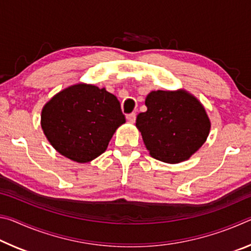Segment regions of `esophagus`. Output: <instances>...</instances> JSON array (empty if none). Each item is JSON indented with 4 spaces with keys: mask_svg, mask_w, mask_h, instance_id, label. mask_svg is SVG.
I'll list each match as a JSON object with an SVG mask.
<instances>
[{
    "mask_svg": "<svg viewBox=\"0 0 251 251\" xmlns=\"http://www.w3.org/2000/svg\"><path fill=\"white\" fill-rule=\"evenodd\" d=\"M127 120H128L129 123H134L136 121V114L135 113H130L127 115Z\"/></svg>",
    "mask_w": 251,
    "mask_h": 251,
    "instance_id": "obj_1",
    "label": "esophagus"
}]
</instances>
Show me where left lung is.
<instances>
[{"mask_svg":"<svg viewBox=\"0 0 251 251\" xmlns=\"http://www.w3.org/2000/svg\"><path fill=\"white\" fill-rule=\"evenodd\" d=\"M136 126L154 158L168 164L188 159L205 143L210 122L202 105L185 91L151 92Z\"/></svg>","mask_w":251,"mask_h":251,"instance_id":"obj_1","label":"left lung"}]
</instances>
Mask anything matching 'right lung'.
Listing matches in <instances>:
<instances>
[{"label":"right lung","instance_id":"right-lung-1","mask_svg":"<svg viewBox=\"0 0 251 251\" xmlns=\"http://www.w3.org/2000/svg\"><path fill=\"white\" fill-rule=\"evenodd\" d=\"M125 122L116 96L94 85L65 88L42 110V128L50 143L59 154L77 163L103 154Z\"/></svg>","mask_w":251,"mask_h":251}]
</instances>
